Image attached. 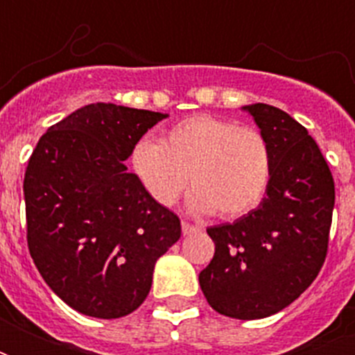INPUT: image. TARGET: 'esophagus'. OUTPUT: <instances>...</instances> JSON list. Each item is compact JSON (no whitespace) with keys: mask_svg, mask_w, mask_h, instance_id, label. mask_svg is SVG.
<instances>
[{"mask_svg":"<svg viewBox=\"0 0 355 355\" xmlns=\"http://www.w3.org/2000/svg\"><path fill=\"white\" fill-rule=\"evenodd\" d=\"M200 232V227H195V225H189V223L182 221V234L184 236H189V234Z\"/></svg>","mask_w":355,"mask_h":355,"instance_id":"34e87169","label":"esophagus"}]
</instances>
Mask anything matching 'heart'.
I'll list each match as a JSON object with an SVG mask.
<instances>
[{"label": "heart", "instance_id": "heart-1", "mask_svg": "<svg viewBox=\"0 0 355 355\" xmlns=\"http://www.w3.org/2000/svg\"><path fill=\"white\" fill-rule=\"evenodd\" d=\"M134 177L160 206H173L189 182V208L223 219L258 208L272 177V153L263 134L208 114L189 116L153 139L136 141L128 156Z\"/></svg>", "mask_w": 355, "mask_h": 355}]
</instances>
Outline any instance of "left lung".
<instances>
[{"label": "left lung", "mask_w": 355, "mask_h": 355, "mask_svg": "<svg viewBox=\"0 0 355 355\" xmlns=\"http://www.w3.org/2000/svg\"><path fill=\"white\" fill-rule=\"evenodd\" d=\"M243 110L269 141L272 177L258 208L206 230L216 254L199 284L217 313L254 320L287 308L317 278L336 186L319 145L300 123L263 103Z\"/></svg>", "instance_id": "left-lung-1"}]
</instances>
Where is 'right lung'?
<instances>
[{
	"label": "right lung",
	"mask_w": 355,
	"mask_h": 355,
	"mask_svg": "<svg viewBox=\"0 0 355 355\" xmlns=\"http://www.w3.org/2000/svg\"><path fill=\"white\" fill-rule=\"evenodd\" d=\"M166 118L86 105L47 128L31 155L24 180L31 258L79 313H132L149 295L156 259L180 239V219L125 166L134 144Z\"/></svg>",
	"instance_id": "add662e5"
}]
</instances>
